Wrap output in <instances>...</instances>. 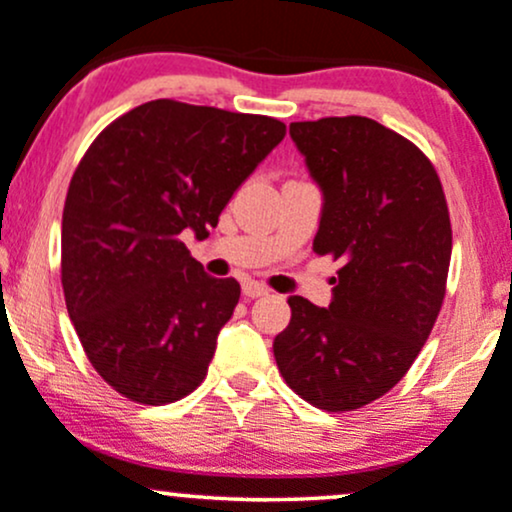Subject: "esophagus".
Wrapping results in <instances>:
<instances>
[{
    "mask_svg": "<svg viewBox=\"0 0 512 512\" xmlns=\"http://www.w3.org/2000/svg\"><path fill=\"white\" fill-rule=\"evenodd\" d=\"M243 294L247 296V299H262V296L269 294V289L260 282H245L243 284Z\"/></svg>",
    "mask_w": 512,
    "mask_h": 512,
    "instance_id": "obj_1",
    "label": "esophagus"
}]
</instances>
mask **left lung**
<instances>
[{"label":"left lung","mask_w":512,"mask_h":512,"mask_svg":"<svg viewBox=\"0 0 512 512\" xmlns=\"http://www.w3.org/2000/svg\"><path fill=\"white\" fill-rule=\"evenodd\" d=\"M289 133L323 189L313 252L342 267L328 308L291 296L274 359L303 401L355 411L406 376L435 325L452 257L447 199L428 155L367 116Z\"/></svg>","instance_id":"obj_1"}]
</instances>
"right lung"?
<instances>
[{"label":"right lung","mask_w":512,"mask_h":512,"mask_svg":"<svg viewBox=\"0 0 512 512\" xmlns=\"http://www.w3.org/2000/svg\"><path fill=\"white\" fill-rule=\"evenodd\" d=\"M284 136L272 116L155 99L84 153L63 209L60 279L84 355L128 401L165 406L206 379L240 284L209 277L179 233L206 238Z\"/></svg>","instance_id":"add662e5"}]
</instances>
